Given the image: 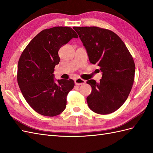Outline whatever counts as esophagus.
Listing matches in <instances>:
<instances>
[{
	"mask_svg": "<svg viewBox=\"0 0 153 153\" xmlns=\"http://www.w3.org/2000/svg\"><path fill=\"white\" fill-rule=\"evenodd\" d=\"M75 83L76 85H80L82 84H84L86 83V80H84L80 78H78L76 79H75Z\"/></svg>",
	"mask_w": 153,
	"mask_h": 153,
	"instance_id": "obj_1",
	"label": "esophagus"
}]
</instances>
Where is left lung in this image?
I'll use <instances>...</instances> for the list:
<instances>
[{
    "label": "left lung",
    "mask_w": 153,
    "mask_h": 153,
    "mask_svg": "<svg viewBox=\"0 0 153 153\" xmlns=\"http://www.w3.org/2000/svg\"><path fill=\"white\" fill-rule=\"evenodd\" d=\"M91 63L102 72L100 82L87 81L92 87L87 96L89 108L99 114L115 112L124 104L134 82L135 65L126 46L114 32L97 27H74Z\"/></svg>",
    "instance_id": "obj_1"
}]
</instances>
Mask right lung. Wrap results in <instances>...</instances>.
<instances>
[{
    "label": "right lung",
    "mask_w": 153,
    "mask_h": 153,
    "mask_svg": "<svg viewBox=\"0 0 153 153\" xmlns=\"http://www.w3.org/2000/svg\"><path fill=\"white\" fill-rule=\"evenodd\" d=\"M78 38L69 27L41 31L23 51L18 63L17 80L28 104L36 112L53 117L66 106V97L75 86L72 79L54 80V68L60 62L58 52L72 38Z\"/></svg>",
    "instance_id": "obj_1"
}]
</instances>
